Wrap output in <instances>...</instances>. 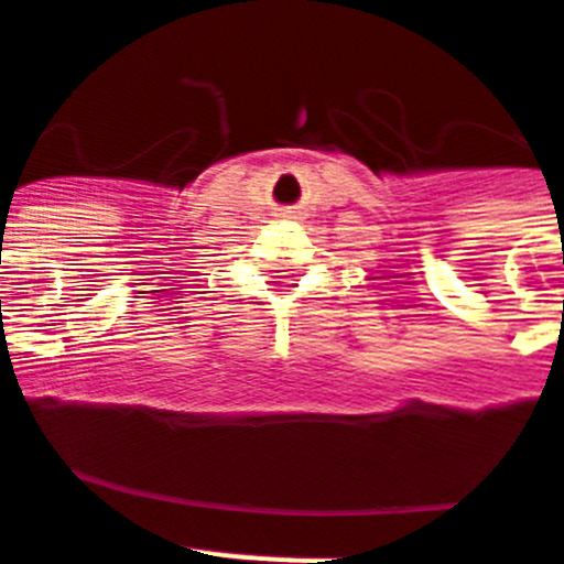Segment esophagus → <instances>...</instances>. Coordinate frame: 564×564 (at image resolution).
<instances>
[{"label":"esophagus","mask_w":564,"mask_h":564,"mask_svg":"<svg viewBox=\"0 0 564 564\" xmlns=\"http://www.w3.org/2000/svg\"><path fill=\"white\" fill-rule=\"evenodd\" d=\"M283 215H286V213H283Z\"/></svg>","instance_id":"34e87169"}]
</instances>
